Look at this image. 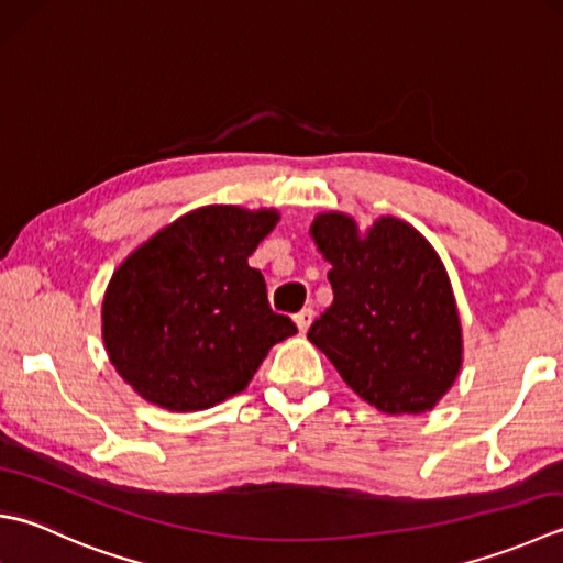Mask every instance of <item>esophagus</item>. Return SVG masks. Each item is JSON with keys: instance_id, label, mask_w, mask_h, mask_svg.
I'll list each match as a JSON object with an SVG mask.
<instances>
[{"instance_id": "1", "label": "esophagus", "mask_w": 563, "mask_h": 563, "mask_svg": "<svg viewBox=\"0 0 563 563\" xmlns=\"http://www.w3.org/2000/svg\"><path fill=\"white\" fill-rule=\"evenodd\" d=\"M312 319H314L312 307H305V310L295 314V324H297V329H300V332H307V327L312 324Z\"/></svg>"}]
</instances>
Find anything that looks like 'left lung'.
I'll list each match as a JSON object with an SVG mask.
<instances>
[{"label":"left lung","mask_w":563,"mask_h":563,"mask_svg":"<svg viewBox=\"0 0 563 563\" xmlns=\"http://www.w3.org/2000/svg\"><path fill=\"white\" fill-rule=\"evenodd\" d=\"M310 234L334 302L307 339L358 398L385 415L432 410L461 368V319L442 258L402 219L380 217L366 236L341 212L317 214Z\"/></svg>","instance_id":"1"}]
</instances>
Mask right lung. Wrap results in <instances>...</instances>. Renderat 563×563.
<instances>
[{
	"mask_svg": "<svg viewBox=\"0 0 563 563\" xmlns=\"http://www.w3.org/2000/svg\"><path fill=\"white\" fill-rule=\"evenodd\" d=\"M275 209L209 205L175 219L114 271L102 336L117 373L143 400L197 412L241 393L271 346L297 332L268 305L249 256Z\"/></svg>",
	"mask_w": 563,
	"mask_h": 563,
	"instance_id": "right-lung-1",
	"label": "right lung"
}]
</instances>
